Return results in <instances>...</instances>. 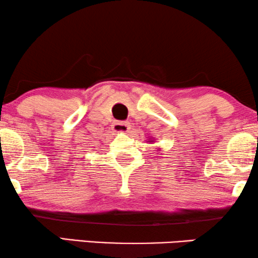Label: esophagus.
I'll use <instances>...</instances> for the list:
<instances>
[{
  "mask_svg": "<svg viewBox=\"0 0 258 258\" xmlns=\"http://www.w3.org/2000/svg\"><path fill=\"white\" fill-rule=\"evenodd\" d=\"M111 128L115 133H126L130 129V125H129L128 122L116 121V122L112 123Z\"/></svg>",
  "mask_w": 258,
  "mask_h": 258,
  "instance_id": "34e87169",
  "label": "esophagus"
}]
</instances>
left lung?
Wrapping results in <instances>:
<instances>
[{"label": "left lung", "instance_id": "8db88e82", "mask_svg": "<svg viewBox=\"0 0 258 258\" xmlns=\"http://www.w3.org/2000/svg\"><path fill=\"white\" fill-rule=\"evenodd\" d=\"M151 142H153V141H151Z\"/></svg>", "mask_w": 258, "mask_h": 258}]
</instances>
